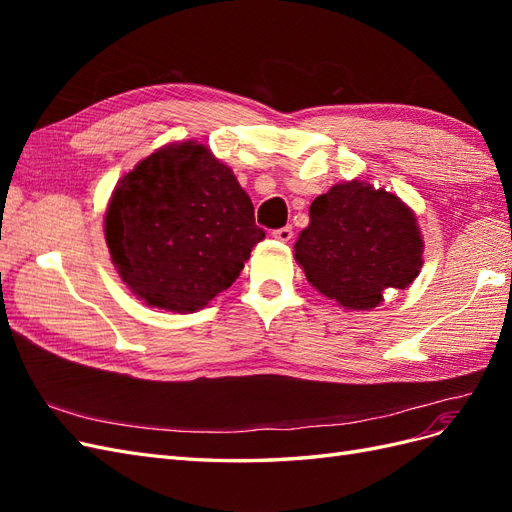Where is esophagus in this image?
Masks as SVG:
<instances>
[{
    "label": "esophagus",
    "mask_w": 512,
    "mask_h": 512,
    "mask_svg": "<svg viewBox=\"0 0 512 512\" xmlns=\"http://www.w3.org/2000/svg\"><path fill=\"white\" fill-rule=\"evenodd\" d=\"M273 239H277L280 243H288L292 239V228L284 226V228H277L273 230Z\"/></svg>",
    "instance_id": "34e87169"
}]
</instances>
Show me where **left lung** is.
Masks as SVG:
<instances>
[{
  "instance_id": "8db88e82",
  "label": "left lung",
  "mask_w": 512,
  "mask_h": 512,
  "mask_svg": "<svg viewBox=\"0 0 512 512\" xmlns=\"http://www.w3.org/2000/svg\"><path fill=\"white\" fill-rule=\"evenodd\" d=\"M423 250L416 213L404 200L352 179L314 200L294 260L324 297L350 312H369L386 290L410 288Z\"/></svg>"
}]
</instances>
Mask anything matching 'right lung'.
Here are the masks:
<instances>
[{"label":"right lung","mask_w":512,"mask_h":512,"mask_svg":"<svg viewBox=\"0 0 512 512\" xmlns=\"http://www.w3.org/2000/svg\"><path fill=\"white\" fill-rule=\"evenodd\" d=\"M104 239L138 299L192 314L232 286L265 230L235 173L207 145L183 141L156 149L117 181Z\"/></svg>","instance_id":"obj_1"}]
</instances>
